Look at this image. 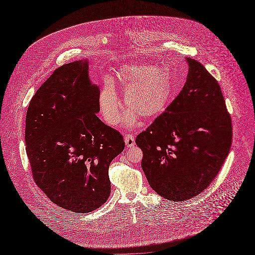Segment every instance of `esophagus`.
Instances as JSON below:
<instances>
[{
  "label": "esophagus",
  "instance_id": "1",
  "mask_svg": "<svg viewBox=\"0 0 255 255\" xmlns=\"http://www.w3.org/2000/svg\"><path fill=\"white\" fill-rule=\"evenodd\" d=\"M125 141H126V145L128 148H132V146L135 145V137L130 134L126 135L125 137Z\"/></svg>",
  "mask_w": 255,
  "mask_h": 255
}]
</instances>
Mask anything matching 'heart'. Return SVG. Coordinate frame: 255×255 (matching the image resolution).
Instances as JSON below:
<instances>
[{
  "label": "heart",
  "mask_w": 255,
  "mask_h": 255,
  "mask_svg": "<svg viewBox=\"0 0 255 255\" xmlns=\"http://www.w3.org/2000/svg\"><path fill=\"white\" fill-rule=\"evenodd\" d=\"M119 80L127 87L123 95L128 111L126 123L135 127L138 115L142 118H154L163 113L170 103L174 83L171 72L164 66L149 63H134L123 66L118 73ZM99 110L110 126H117L121 120L122 109L115 85L106 80L99 92Z\"/></svg>",
  "instance_id": "obj_1"
}]
</instances>
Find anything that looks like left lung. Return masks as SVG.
Masks as SVG:
<instances>
[{"label":"left lung","mask_w":255,"mask_h":255,"mask_svg":"<svg viewBox=\"0 0 255 255\" xmlns=\"http://www.w3.org/2000/svg\"><path fill=\"white\" fill-rule=\"evenodd\" d=\"M166 111L136 137L151 188L174 202L202 192L218 174L232 144V121L218 82L196 59Z\"/></svg>","instance_id":"left-lung-1"}]
</instances>
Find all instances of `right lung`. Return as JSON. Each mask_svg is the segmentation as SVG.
<instances>
[{
	"instance_id": "1",
	"label": "right lung",
	"mask_w": 255,
	"mask_h": 255,
	"mask_svg": "<svg viewBox=\"0 0 255 255\" xmlns=\"http://www.w3.org/2000/svg\"><path fill=\"white\" fill-rule=\"evenodd\" d=\"M99 87L88 60L57 68L36 91L25 119L26 154L36 184L52 202L89 213L111 195L109 168L122 135L98 118Z\"/></svg>"
}]
</instances>
